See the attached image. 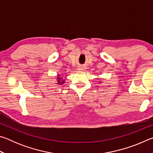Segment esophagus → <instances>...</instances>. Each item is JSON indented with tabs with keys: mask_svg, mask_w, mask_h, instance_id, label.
<instances>
[{
	"mask_svg": "<svg viewBox=\"0 0 153 153\" xmlns=\"http://www.w3.org/2000/svg\"><path fill=\"white\" fill-rule=\"evenodd\" d=\"M77 69H78L79 71H82V70H83V69H84V68H83L82 67H79L78 68H77Z\"/></svg>",
	"mask_w": 153,
	"mask_h": 153,
	"instance_id": "esophagus-1",
	"label": "esophagus"
}]
</instances>
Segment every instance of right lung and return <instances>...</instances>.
Listing matches in <instances>:
<instances>
[{
    "label": "right lung",
    "mask_w": 153,
    "mask_h": 153,
    "mask_svg": "<svg viewBox=\"0 0 153 153\" xmlns=\"http://www.w3.org/2000/svg\"><path fill=\"white\" fill-rule=\"evenodd\" d=\"M65 83V79H63V77H60V74H57V79H56V84L62 85Z\"/></svg>",
    "instance_id": "add662e5"
}]
</instances>
